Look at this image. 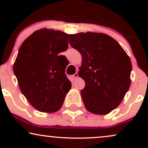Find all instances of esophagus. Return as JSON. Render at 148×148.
I'll use <instances>...</instances> for the list:
<instances>
[{
    "instance_id": "obj_1",
    "label": "esophagus",
    "mask_w": 148,
    "mask_h": 148,
    "mask_svg": "<svg viewBox=\"0 0 148 148\" xmlns=\"http://www.w3.org/2000/svg\"><path fill=\"white\" fill-rule=\"evenodd\" d=\"M73 77L74 79L77 78L78 77V73H75L73 75Z\"/></svg>"
}]
</instances>
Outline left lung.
<instances>
[{"label":"left lung","instance_id":"1","mask_svg":"<svg viewBox=\"0 0 148 148\" xmlns=\"http://www.w3.org/2000/svg\"><path fill=\"white\" fill-rule=\"evenodd\" d=\"M69 43L82 54L78 75L86 86L81 90L89 112L104 115L114 110L129 90L132 64L121 46L102 33L69 34Z\"/></svg>","mask_w":148,"mask_h":148}]
</instances>
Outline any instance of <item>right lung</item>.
Segmentation results:
<instances>
[{"label": "right lung", "instance_id": "obj_1", "mask_svg": "<svg viewBox=\"0 0 148 148\" xmlns=\"http://www.w3.org/2000/svg\"><path fill=\"white\" fill-rule=\"evenodd\" d=\"M68 34L42 29L21 44L13 72L22 94L40 112L51 113L61 108L71 88L66 77V65L59 60L60 52L68 48Z\"/></svg>", "mask_w": 148, "mask_h": 148}]
</instances>
